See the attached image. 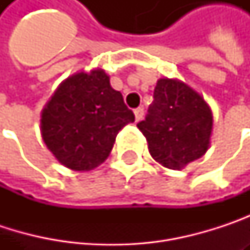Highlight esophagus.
Listing matches in <instances>:
<instances>
[{"mask_svg": "<svg viewBox=\"0 0 250 250\" xmlns=\"http://www.w3.org/2000/svg\"><path fill=\"white\" fill-rule=\"evenodd\" d=\"M143 114H145V110H143L142 107L136 108V110H134V117H136V122H140V120L143 119Z\"/></svg>", "mask_w": 250, "mask_h": 250, "instance_id": "34e87169", "label": "esophagus"}]
</instances>
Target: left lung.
I'll return each instance as SVG.
<instances>
[{
	"label": "left lung",
	"mask_w": 250,
	"mask_h": 250,
	"mask_svg": "<svg viewBox=\"0 0 250 250\" xmlns=\"http://www.w3.org/2000/svg\"><path fill=\"white\" fill-rule=\"evenodd\" d=\"M137 127L147 140L152 158L178 171L207 152L213 116L207 103L188 85L162 78Z\"/></svg>",
	"instance_id": "obj_1"
}]
</instances>
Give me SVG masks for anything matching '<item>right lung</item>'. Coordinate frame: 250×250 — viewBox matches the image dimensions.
I'll use <instances>...</instances> for the list:
<instances>
[{"mask_svg": "<svg viewBox=\"0 0 250 250\" xmlns=\"http://www.w3.org/2000/svg\"><path fill=\"white\" fill-rule=\"evenodd\" d=\"M131 122L123 95L95 69L68 78L56 89L42 113V136L61 164L89 171L107 159L117 133Z\"/></svg>", "mask_w": 250, "mask_h": 250, "instance_id": "add662e5", "label": "right lung"}]
</instances>
